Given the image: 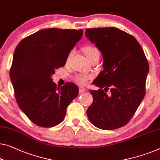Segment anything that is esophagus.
<instances>
[{
	"label": "esophagus",
	"instance_id": "esophagus-1",
	"mask_svg": "<svg viewBox=\"0 0 160 160\" xmlns=\"http://www.w3.org/2000/svg\"><path fill=\"white\" fill-rule=\"evenodd\" d=\"M84 92H86V89L84 87H80L79 88V93L82 94V93H84Z\"/></svg>",
	"mask_w": 160,
	"mask_h": 160
}]
</instances>
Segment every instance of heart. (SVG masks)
<instances>
[{
  "mask_svg": "<svg viewBox=\"0 0 160 160\" xmlns=\"http://www.w3.org/2000/svg\"><path fill=\"white\" fill-rule=\"evenodd\" d=\"M84 52L85 53L86 56L88 58L89 61L94 58L97 55H99V52L97 48L94 45H87L83 48ZM72 51H71L69 55H68L66 58V61L68 62L69 58H70L71 55H72ZM93 78V75L92 74H84V73H78L76 74L73 77V81L76 83V84L80 86H85L87 84L89 80H91Z\"/></svg>",
  "mask_w": 160,
  "mask_h": 160,
  "instance_id": "obj_1",
  "label": "heart"
}]
</instances>
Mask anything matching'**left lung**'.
Returning a JSON list of instances; mask_svg holds the SVG:
<instances>
[{"label": "left lung", "instance_id": "8db88e82", "mask_svg": "<svg viewBox=\"0 0 160 160\" xmlns=\"http://www.w3.org/2000/svg\"><path fill=\"white\" fill-rule=\"evenodd\" d=\"M85 34L102 54L104 68L93 82L100 89L89 91L93 102L87 117L98 128H119L130 121L145 96L149 63L140 44L126 32L105 27L87 29Z\"/></svg>", "mask_w": 160, "mask_h": 160}]
</instances>
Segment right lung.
<instances>
[{
  "label": "right lung",
  "instance_id": "obj_1",
  "mask_svg": "<svg viewBox=\"0 0 160 160\" xmlns=\"http://www.w3.org/2000/svg\"><path fill=\"white\" fill-rule=\"evenodd\" d=\"M83 29H47L21 40L13 53L10 78L18 107L37 126L50 128L63 121L66 109L78 94L71 82L57 87L51 75L65 66L82 38Z\"/></svg>",
  "mask_w": 160,
  "mask_h": 160
}]
</instances>
